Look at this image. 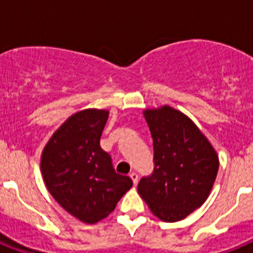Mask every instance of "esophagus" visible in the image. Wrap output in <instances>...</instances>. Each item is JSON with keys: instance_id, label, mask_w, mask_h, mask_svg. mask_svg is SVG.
I'll return each instance as SVG.
<instances>
[{"instance_id": "1", "label": "esophagus", "mask_w": 253, "mask_h": 253, "mask_svg": "<svg viewBox=\"0 0 253 253\" xmlns=\"http://www.w3.org/2000/svg\"><path fill=\"white\" fill-rule=\"evenodd\" d=\"M129 176H130V178L133 180V184L137 185L138 184V173H137V172H131Z\"/></svg>"}]
</instances>
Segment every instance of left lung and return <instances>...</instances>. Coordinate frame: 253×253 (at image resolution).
<instances>
[{
    "label": "left lung",
    "mask_w": 253,
    "mask_h": 253,
    "mask_svg": "<svg viewBox=\"0 0 253 253\" xmlns=\"http://www.w3.org/2000/svg\"><path fill=\"white\" fill-rule=\"evenodd\" d=\"M153 138V172L143 176L138 193L152 213L177 222L202 207L213 187L219 161L198 126L169 106L146 110Z\"/></svg>",
    "instance_id": "8db88e82"
}]
</instances>
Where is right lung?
I'll use <instances>...</instances> for the list:
<instances>
[{"label": "right lung", "instance_id": "obj_1", "mask_svg": "<svg viewBox=\"0 0 253 253\" xmlns=\"http://www.w3.org/2000/svg\"><path fill=\"white\" fill-rule=\"evenodd\" d=\"M109 111L75 114L50 138L42 156V173L58 204L88 224L106 218L131 186L116 173L110 154L100 147Z\"/></svg>", "mask_w": 253, "mask_h": 253}]
</instances>
